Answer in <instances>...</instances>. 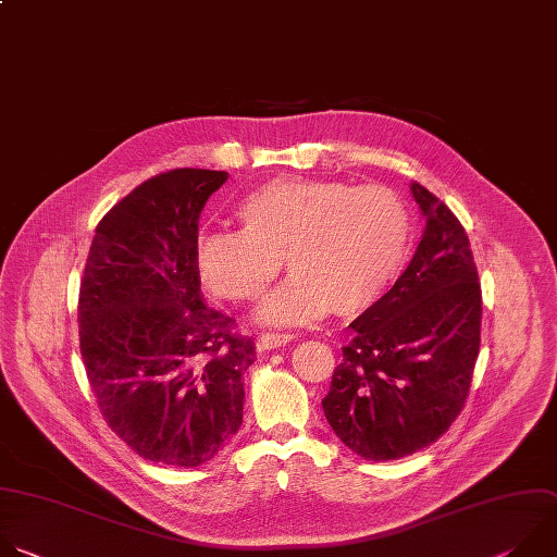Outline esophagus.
<instances>
[{"mask_svg": "<svg viewBox=\"0 0 557 557\" xmlns=\"http://www.w3.org/2000/svg\"><path fill=\"white\" fill-rule=\"evenodd\" d=\"M294 336L292 333H263V336L259 338V347L261 349H278V347H285Z\"/></svg>", "mask_w": 557, "mask_h": 557, "instance_id": "obj_1", "label": "esophagus"}]
</instances>
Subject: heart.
<instances>
[{
    "instance_id": "1",
    "label": "heart",
    "mask_w": 557,
    "mask_h": 557,
    "mask_svg": "<svg viewBox=\"0 0 557 557\" xmlns=\"http://www.w3.org/2000/svg\"><path fill=\"white\" fill-rule=\"evenodd\" d=\"M237 219L242 231L197 239L199 278L219 298L250 302L285 259L294 274L263 305V320L274 324L369 309L401 272L412 242L410 203L388 184L278 177L255 188Z\"/></svg>"
}]
</instances>
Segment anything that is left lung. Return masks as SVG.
I'll return each mask as SVG.
<instances>
[{
	"label": "left lung",
	"mask_w": 557,
	"mask_h": 557,
	"mask_svg": "<svg viewBox=\"0 0 557 557\" xmlns=\"http://www.w3.org/2000/svg\"><path fill=\"white\" fill-rule=\"evenodd\" d=\"M425 231L397 283L349 326L322 399L329 425L367 461L419 453L461 414L481 349L483 296L457 214L410 184Z\"/></svg>",
	"instance_id": "left-lung-1"
}]
</instances>
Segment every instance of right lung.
Here are the masks:
<instances>
[{
    "instance_id": "1",
    "label": "right lung",
    "mask_w": 557,
    "mask_h": 557,
    "mask_svg": "<svg viewBox=\"0 0 557 557\" xmlns=\"http://www.w3.org/2000/svg\"><path fill=\"white\" fill-rule=\"evenodd\" d=\"M226 171L149 177L98 221L78 289V347L107 425L143 459L197 468L244 421L252 338L201 300L197 219Z\"/></svg>"
}]
</instances>
